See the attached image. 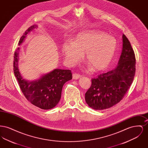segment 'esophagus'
I'll return each mask as SVG.
<instances>
[{
    "mask_svg": "<svg viewBox=\"0 0 148 148\" xmlns=\"http://www.w3.org/2000/svg\"><path fill=\"white\" fill-rule=\"evenodd\" d=\"M81 77H82V75L80 74H79L76 73L73 74V78L74 79H77L80 78Z\"/></svg>",
    "mask_w": 148,
    "mask_h": 148,
    "instance_id": "34e87169",
    "label": "esophagus"
}]
</instances>
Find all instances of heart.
<instances>
[{
    "label": "heart",
    "mask_w": 148,
    "mask_h": 148,
    "mask_svg": "<svg viewBox=\"0 0 148 148\" xmlns=\"http://www.w3.org/2000/svg\"><path fill=\"white\" fill-rule=\"evenodd\" d=\"M117 48L116 40L104 32L92 30L78 34L73 42H64L62 51L66 61L71 64L80 62L85 53V59L92 71L106 69L113 60Z\"/></svg>",
    "instance_id": "heart-1"
}]
</instances>
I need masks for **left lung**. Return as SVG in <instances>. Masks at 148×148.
<instances>
[{"label":"left lung","mask_w":148,"mask_h":148,"mask_svg":"<svg viewBox=\"0 0 148 148\" xmlns=\"http://www.w3.org/2000/svg\"><path fill=\"white\" fill-rule=\"evenodd\" d=\"M123 38L122 53L116 68L92 79V85L85 93V101L93 109H108L119 103L133 82L135 53L127 36L123 35Z\"/></svg>","instance_id":"left-lung-1"}]
</instances>
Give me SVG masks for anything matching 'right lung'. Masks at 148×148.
<instances>
[{
  "label": "right lung",
  "mask_w": 148,
  "mask_h": 148,
  "mask_svg": "<svg viewBox=\"0 0 148 148\" xmlns=\"http://www.w3.org/2000/svg\"><path fill=\"white\" fill-rule=\"evenodd\" d=\"M36 27V25H32L25 32L20 39L19 44L25 35ZM19 49H15L14 52L13 71L23 94L29 102L40 109L48 110L53 108L60 99L64 84L73 77L71 71L56 69L38 80L27 81L22 78L18 68Z\"/></svg>",
  "instance_id": "obj_1"
}]
</instances>
